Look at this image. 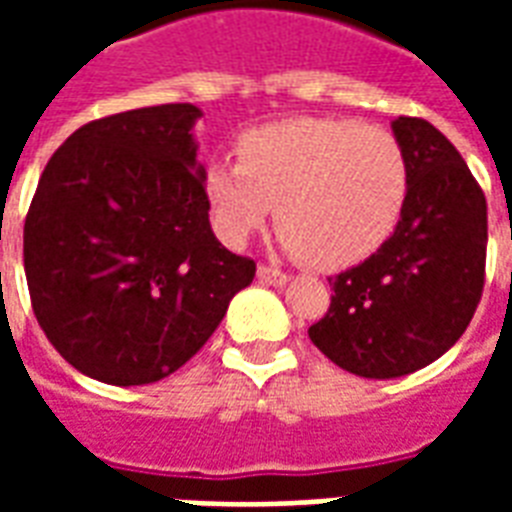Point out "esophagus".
Instances as JSON below:
<instances>
[{
  "instance_id": "34e87169",
  "label": "esophagus",
  "mask_w": 512,
  "mask_h": 512,
  "mask_svg": "<svg viewBox=\"0 0 512 512\" xmlns=\"http://www.w3.org/2000/svg\"><path fill=\"white\" fill-rule=\"evenodd\" d=\"M257 279L266 282V285H274V288H282V285H288L290 277L274 266H257Z\"/></svg>"
}]
</instances>
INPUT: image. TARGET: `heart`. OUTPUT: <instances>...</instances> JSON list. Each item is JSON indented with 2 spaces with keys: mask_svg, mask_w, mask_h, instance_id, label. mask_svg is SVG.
<instances>
[{
  "mask_svg": "<svg viewBox=\"0 0 512 512\" xmlns=\"http://www.w3.org/2000/svg\"><path fill=\"white\" fill-rule=\"evenodd\" d=\"M235 158L202 175L213 224L233 246L260 233L277 205L288 249L337 271L376 255L406 208V150L384 126L351 117L282 120L246 131Z\"/></svg>",
  "mask_w": 512,
  "mask_h": 512,
  "instance_id": "obj_1",
  "label": "heart"
}]
</instances>
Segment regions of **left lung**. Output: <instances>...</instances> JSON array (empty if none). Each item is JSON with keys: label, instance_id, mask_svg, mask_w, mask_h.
Returning a JSON list of instances; mask_svg holds the SVG:
<instances>
[{"label": "left lung", "instance_id": "8db88e82", "mask_svg": "<svg viewBox=\"0 0 512 512\" xmlns=\"http://www.w3.org/2000/svg\"><path fill=\"white\" fill-rule=\"evenodd\" d=\"M408 200L376 255L329 279L332 304L310 340L362 378L408 376L466 332L485 282L488 211L480 183L439 128L397 117Z\"/></svg>", "mask_w": 512, "mask_h": 512}]
</instances>
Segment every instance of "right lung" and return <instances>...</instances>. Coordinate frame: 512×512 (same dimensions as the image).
I'll return each mask as SVG.
<instances>
[{
	"label": "right lung",
	"instance_id": "add662e5",
	"mask_svg": "<svg viewBox=\"0 0 512 512\" xmlns=\"http://www.w3.org/2000/svg\"><path fill=\"white\" fill-rule=\"evenodd\" d=\"M194 104L101 117L49 158L24 222L29 299L79 373L153 384L208 343L255 260L208 222Z\"/></svg>",
	"mask_w": 512,
	"mask_h": 512
}]
</instances>
